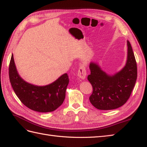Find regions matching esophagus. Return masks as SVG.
Returning a JSON list of instances; mask_svg holds the SVG:
<instances>
[{
  "instance_id": "esophagus-1",
  "label": "esophagus",
  "mask_w": 147,
  "mask_h": 147,
  "mask_svg": "<svg viewBox=\"0 0 147 147\" xmlns=\"http://www.w3.org/2000/svg\"><path fill=\"white\" fill-rule=\"evenodd\" d=\"M78 76L82 80H84L86 76V67L84 65H81L78 71Z\"/></svg>"
}]
</instances>
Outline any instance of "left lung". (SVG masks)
Returning a JSON list of instances; mask_svg holds the SVG:
<instances>
[{
	"label": "left lung",
	"instance_id": "left-lung-1",
	"mask_svg": "<svg viewBox=\"0 0 147 147\" xmlns=\"http://www.w3.org/2000/svg\"><path fill=\"white\" fill-rule=\"evenodd\" d=\"M127 57L125 66L115 74H109L97 62L90 64L88 80L93 86L91 103L101 110H114L123 105L130 96L137 78V67L130 43L127 40Z\"/></svg>",
	"mask_w": 147,
	"mask_h": 147
}]
</instances>
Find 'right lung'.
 <instances>
[{"label": "right lung", "mask_w": 147, "mask_h": 147, "mask_svg": "<svg viewBox=\"0 0 147 147\" xmlns=\"http://www.w3.org/2000/svg\"><path fill=\"white\" fill-rule=\"evenodd\" d=\"M9 79L12 87L20 101L30 110L47 113L56 110L63 104L69 84L67 74L45 86L27 83L20 76L15 64L13 54L9 64Z\"/></svg>", "instance_id": "obj_1"}]
</instances>
